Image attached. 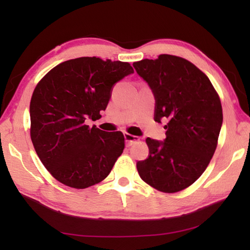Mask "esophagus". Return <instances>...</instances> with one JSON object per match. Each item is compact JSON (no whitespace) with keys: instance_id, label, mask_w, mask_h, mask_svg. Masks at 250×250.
Listing matches in <instances>:
<instances>
[{"instance_id":"34e87169","label":"esophagus","mask_w":250,"mask_h":250,"mask_svg":"<svg viewBox=\"0 0 250 250\" xmlns=\"http://www.w3.org/2000/svg\"><path fill=\"white\" fill-rule=\"evenodd\" d=\"M125 142L128 143V145H131V143L135 142V141H139V137H135V135L129 134V133H125Z\"/></svg>"}]
</instances>
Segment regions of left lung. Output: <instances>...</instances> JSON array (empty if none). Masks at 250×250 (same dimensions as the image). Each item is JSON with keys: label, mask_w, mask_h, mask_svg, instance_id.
<instances>
[{"label": "left lung", "mask_w": 250, "mask_h": 250, "mask_svg": "<svg viewBox=\"0 0 250 250\" xmlns=\"http://www.w3.org/2000/svg\"><path fill=\"white\" fill-rule=\"evenodd\" d=\"M155 97L154 120L167 121L164 142L146 138L141 179L164 193L192 185L208 167L223 124L221 99L208 77L188 59L162 54L133 62Z\"/></svg>", "instance_id": "left-lung-1"}]
</instances>
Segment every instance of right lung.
Wrapping results in <instances>:
<instances>
[{"label": "right lung", "mask_w": 250, "mask_h": 250, "mask_svg": "<svg viewBox=\"0 0 250 250\" xmlns=\"http://www.w3.org/2000/svg\"><path fill=\"white\" fill-rule=\"evenodd\" d=\"M132 73L129 62L79 57L61 62L36 84L29 104L31 139L58 182L86 188L111 172L125 149L124 133L90 128L86 120L100 119L113 84Z\"/></svg>", "instance_id": "obj_1"}]
</instances>
